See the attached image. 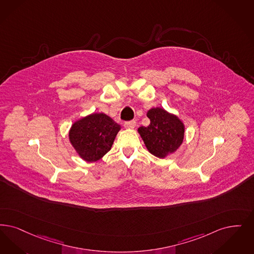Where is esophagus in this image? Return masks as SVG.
I'll return each mask as SVG.
<instances>
[{"label": "esophagus", "mask_w": 254, "mask_h": 254, "mask_svg": "<svg viewBox=\"0 0 254 254\" xmlns=\"http://www.w3.org/2000/svg\"><path fill=\"white\" fill-rule=\"evenodd\" d=\"M124 127L125 128H127V129H131L134 128L136 127V122L135 121H129V122H126L124 124Z\"/></svg>", "instance_id": "esophagus-1"}]
</instances>
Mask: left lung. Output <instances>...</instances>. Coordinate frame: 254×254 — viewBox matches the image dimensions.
I'll return each mask as SVG.
<instances>
[{"instance_id": "obj_1", "label": "left lung", "mask_w": 254, "mask_h": 254, "mask_svg": "<svg viewBox=\"0 0 254 254\" xmlns=\"http://www.w3.org/2000/svg\"><path fill=\"white\" fill-rule=\"evenodd\" d=\"M150 124L140 127V134L147 150L160 159H164L176 152L183 144L185 126L175 114L160 107L152 108L146 112Z\"/></svg>"}]
</instances>
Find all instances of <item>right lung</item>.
I'll list each match as a JSON object with an SVG mask.
<instances>
[{
  "label": "right lung",
  "instance_id": "1",
  "mask_svg": "<svg viewBox=\"0 0 254 254\" xmlns=\"http://www.w3.org/2000/svg\"><path fill=\"white\" fill-rule=\"evenodd\" d=\"M121 126L103 112L76 120L69 130V141L76 154L88 163L99 161L112 149Z\"/></svg>",
  "mask_w": 254,
  "mask_h": 254
}]
</instances>
